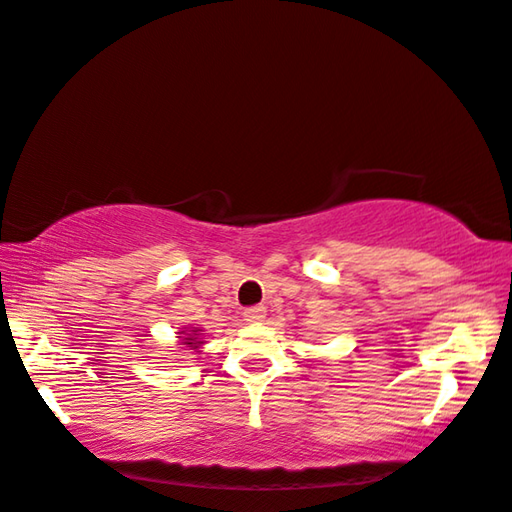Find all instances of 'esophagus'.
I'll return each instance as SVG.
<instances>
[{
  "label": "esophagus",
  "instance_id": "esophagus-1",
  "mask_svg": "<svg viewBox=\"0 0 512 512\" xmlns=\"http://www.w3.org/2000/svg\"><path fill=\"white\" fill-rule=\"evenodd\" d=\"M265 315H267V309H265V306H249V309H245V311H243L245 322H249V324L263 322V320H265Z\"/></svg>",
  "mask_w": 512,
  "mask_h": 512
}]
</instances>
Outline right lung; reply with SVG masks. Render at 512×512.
<instances>
[{"mask_svg": "<svg viewBox=\"0 0 512 512\" xmlns=\"http://www.w3.org/2000/svg\"><path fill=\"white\" fill-rule=\"evenodd\" d=\"M201 328H192V333H188V337H184V339H181V344H184V346H188L190 350H197L203 342H201ZM181 333H184V331H181Z\"/></svg>", "mask_w": 512, "mask_h": 512, "instance_id": "obj_1", "label": "right lung"}]
</instances>
